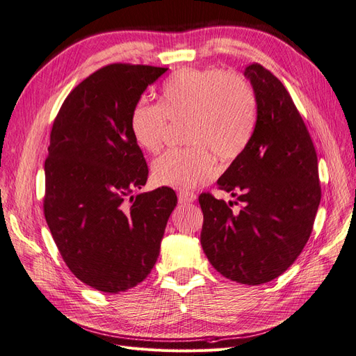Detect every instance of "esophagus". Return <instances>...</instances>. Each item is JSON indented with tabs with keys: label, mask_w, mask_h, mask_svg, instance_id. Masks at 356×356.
I'll list each match as a JSON object with an SVG mask.
<instances>
[{
	"label": "esophagus",
	"mask_w": 356,
	"mask_h": 356,
	"mask_svg": "<svg viewBox=\"0 0 356 356\" xmlns=\"http://www.w3.org/2000/svg\"><path fill=\"white\" fill-rule=\"evenodd\" d=\"M178 200H179V203H191L196 200V195L193 191H179Z\"/></svg>",
	"instance_id": "34e87169"
}]
</instances>
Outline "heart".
I'll list each match as a JSON object with an SVG mask.
<instances>
[{"instance_id": "heart-1", "label": "heart", "mask_w": 356, "mask_h": 356, "mask_svg": "<svg viewBox=\"0 0 356 356\" xmlns=\"http://www.w3.org/2000/svg\"><path fill=\"white\" fill-rule=\"evenodd\" d=\"M255 115V95L242 75L182 68L161 86L160 102L141 99L134 105L131 132L143 149L157 153L169 123H184L182 141L188 145L156 159L153 178L159 186L190 190L217 177L213 154L224 161L241 156L252 136Z\"/></svg>"}]
</instances>
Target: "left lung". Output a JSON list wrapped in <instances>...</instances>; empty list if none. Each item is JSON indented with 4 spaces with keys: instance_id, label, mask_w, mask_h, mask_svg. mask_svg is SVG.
Instances as JSON below:
<instances>
[{
    "instance_id": "8db88e82",
    "label": "left lung",
    "mask_w": 356,
    "mask_h": 356,
    "mask_svg": "<svg viewBox=\"0 0 356 356\" xmlns=\"http://www.w3.org/2000/svg\"><path fill=\"white\" fill-rule=\"evenodd\" d=\"M257 101L254 134L218 179L233 203L202 193L200 242L224 277L260 285L281 276L307 243L321 202L318 156L297 106L260 63L245 68Z\"/></svg>"
}]
</instances>
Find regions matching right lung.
Instances as JSON below:
<instances>
[{"mask_svg": "<svg viewBox=\"0 0 356 356\" xmlns=\"http://www.w3.org/2000/svg\"><path fill=\"white\" fill-rule=\"evenodd\" d=\"M166 70L105 65L70 92L51 126L44 217L72 275L102 293H123L149 275L177 207L169 187L132 196L148 166L131 113Z\"/></svg>", "mask_w": 356, "mask_h": 356, "instance_id": "obj_1", "label": "right lung"}]
</instances>
